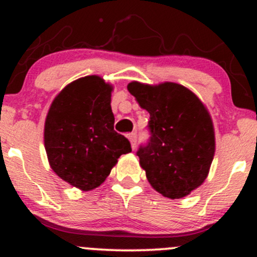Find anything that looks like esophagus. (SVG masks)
<instances>
[{
    "label": "esophagus",
    "instance_id": "34e87169",
    "mask_svg": "<svg viewBox=\"0 0 257 257\" xmlns=\"http://www.w3.org/2000/svg\"><path fill=\"white\" fill-rule=\"evenodd\" d=\"M128 139L129 141H131L132 149L135 150V147H137V133H131V134L128 135Z\"/></svg>",
    "mask_w": 257,
    "mask_h": 257
}]
</instances>
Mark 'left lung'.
<instances>
[{"label": "left lung", "instance_id": "1", "mask_svg": "<svg viewBox=\"0 0 257 257\" xmlns=\"http://www.w3.org/2000/svg\"><path fill=\"white\" fill-rule=\"evenodd\" d=\"M150 113L151 138L137 155L150 185L170 199L188 196L204 182L215 155L208 108L192 90L174 82L126 85Z\"/></svg>", "mask_w": 257, "mask_h": 257}]
</instances>
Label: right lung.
I'll list each match as a JSON object with an SVG mask.
<instances>
[{"instance_id": "right-lung-1", "label": "right lung", "mask_w": 257, "mask_h": 257, "mask_svg": "<svg viewBox=\"0 0 257 257\" xmlns=\"http://www.w3.org/2000/svg\"><path fill=\"white\" fill-rule=\"evenodd\" d=\"M113 85L100 76L81 77L53 100L44 122V149L60 179L81 191L99 187L122 155L128 139L114 132Z\"/></svg>"}]
</instances>
